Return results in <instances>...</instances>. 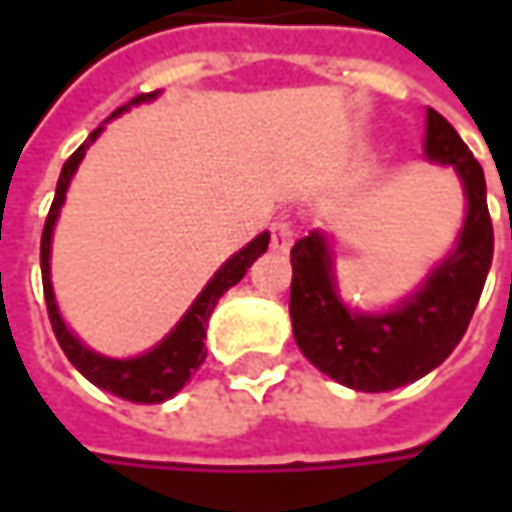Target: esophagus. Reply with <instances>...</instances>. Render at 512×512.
<instances>
[{"instance_id": "esophagus-1", "label": "esophagus", "mask_w": 512, "mask_h": 512, "mask_svg": "<svg viewBox=\"0 0 512 512\" xmlns=\"http://www.w3.org/2000/svg\"><path fill=\"white\" fill-rule=\"evenodd\" d=\"M290 245H293V227L287 225V222H276V225L270 227V247L276 253H287Z\"/></svg>"}]
</instances>
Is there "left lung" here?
Returning a JSON list of instances; mask_svg holds the SVG:
<instances>
[{
	"label": "left lung",
	"instance_id": "obj_1",
	"mask_svg": "<svg viewBox=\"0 0 512 512\" xmlns=\"http://www.w3.org/2000/svg\"><path fill=\"white\" fill-rule=\"evenodd\" d=\"M424 156L456 170L467 213L453 250L399 305L379 313L347 305L339 296L333 253L322 230H310L290 250L293 339L310 364L353 390H396L439 367L462 342L493 262L482 165L433 108H427Z\"/></svg>",
	"mask_w": 512,
	"mask_h": 512
}]
</instances>
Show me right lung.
<instances>
[{
    "instance_id": "1",
    "label": "right lung",
    "mask_w": 512,
    "mask_h": 512,
    "mask_svg": "<svg viewBox=\"0 0 512 512\" xmlns=\"http://www.w3.org/2000/svg\"><path fill=\"white\" fill-rule=\"evenodd\" d=\"M156 93H142L136 99H130L128 105L116 108L110 113V119L122 116L125 110H130L133 105H142V102H150L156 99ZM108 119V122H110ZM105 130L96 128L88 136L85 145H79L76 153L65 162V168L59 173V182H56V196H53V205H50L48 219H45V230H42V287H45V305H48L50 327L56 333V342L65 350V356L70 359V364L88 379L96 387L108 390L119 399H128V402L136 404H159L176 396L185 382L202 367L205 362L207 350H205V333H207V319L213 313L216 302L225 296L230 287L236 282H242V276L247 273V267L253 265L262 253L267 250V242H270V233H259L253 242H247L239 253H233L227 259L225 265L219 267L213 273V279L202 287V293L193 299V305L187 307V313L176 322V327L170 330L168 336L156 347H150L148 353L142 356H133V359H110V356H102L96 350H90L88 344L82 342L79 336H73V330L65 325L62 313H59V305H56V296H53V285H50V242H53V227H56V219L62 213V205H65V193H68L70 179L73 173L79 170V162L85 159V150L99 139V133Z\"/></svg>"
}]
</instances>
